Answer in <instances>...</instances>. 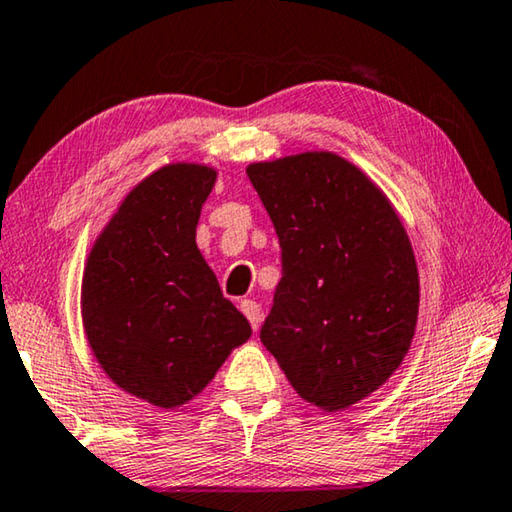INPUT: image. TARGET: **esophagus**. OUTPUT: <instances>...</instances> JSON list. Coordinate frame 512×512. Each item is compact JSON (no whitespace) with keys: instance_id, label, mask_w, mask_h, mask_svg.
<instances>
[{"instance_id":"esophagus-1","label":"esophagus","mask_w":512,"mask_h":512,"mask_svg":"<svg viewBox=\"0 0 512 512\" xmlns=\"http://www.w3.org/2000/svg\"><path fill=\"white\" fill-rule=\"evenodd\" d=\"M241 312H243V316H246V319L250 321V326H253V330H257L259 328V323H262V307H259L255 300H241Z\"/></svg>"}]
</instances>
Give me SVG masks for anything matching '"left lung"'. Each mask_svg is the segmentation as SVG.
Returning <instances> with one entry per match:
<instances>
[{
  "label": "left lung",
  "instance_id": "1",
  "mask_svg": "<svg viewBox=\"0 0 512 512\" xmlns=\"http://www.w3.org/2000/svg\"><path fill=\"white\" fill-rule=\"evenodd\" d=\"M246 173L282 248L259 339L300 399L351 408L399 369L415 337L419 273L401 218L339 154H291Z\"/></svg>",
  "mask_w": 512,
  "mask_h": 512
}]
</instances>
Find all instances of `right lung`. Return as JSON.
Listing matches in <instances>:
<instances>
[{"mask_svg":"<svg viewBox=\"0 0 512 512\" xmlns=\"http://www.w3.org/2000/svg\"><path fill=\"white\" fill-rule=\"evenodd\" d=\"M216 170L168 164L127 193L95 239L81 319L104 373L157 408H180L216 376L250 323L196 246Z\"/></svg>","mask_w":512,"mask_h":512,"instance_id":"1","label":"right lung"}]
</instances>
